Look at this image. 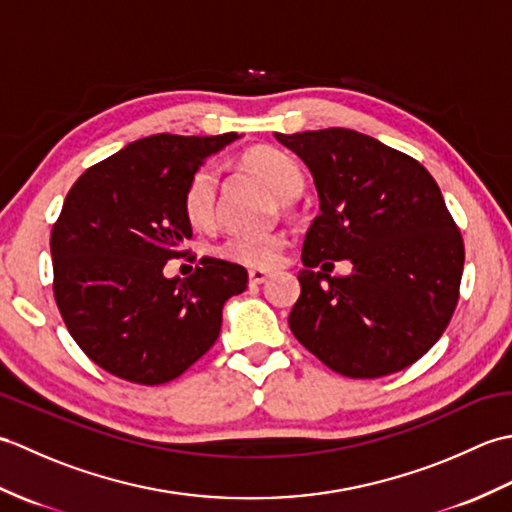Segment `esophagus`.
<instances>
[{
  "label": "esophagus",
  "mask_w": 512,
  "mask_h": 512,
  "mask_svg": "<svg viewBox=\"0 0 512 512\" xmlns=\"http://www.w3.org/2000/svg\"><path fill=\"white\" fill-rule=\"evenodd\" d=\"M268 277H270V270H266V268H250L248 270L250 284H264Z\"/></svg>",
  "instance_id": "34e87169"
}]
</instances>
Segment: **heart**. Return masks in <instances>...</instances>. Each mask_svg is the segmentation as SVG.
Instances as JSON below:
<instances>
[{
  "label": "heart",
  "instance_id": "heart-1",
  "mask_svg": "<svg viewBox=\"0 0 512 512\" xmlns=\"http://www.w3.org/2000/svg\"><path fill=\"white\" fill-rule=\"evenodd\" d=\"M244 165L262 178L277 198L292 200L303 189V173L299 165L288 154L279 149L262 147L250 151L244 158ZM215 193H217V173L213 167H202L191 176L187 189L182 195L184 217L193 226L211 224L215 213ZM284 248V237L277 233H239L224 239L220 253L231 257L235 262L250 266H270Z\"/></svg>",
  "mask_w": 512,
  "mask_h": 512
}]
</instances>
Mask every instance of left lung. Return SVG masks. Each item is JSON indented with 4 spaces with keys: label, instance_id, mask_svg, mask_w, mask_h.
<instances>
[{
    "label": "left lung",
    "instance_id": "left-lung-1",
    "mask_svg": "<svg viewBox=\"0 0 512 512\" xmlns=\"http://www.w3.org/2000/svg\"><path fill=\"white\" fill-rule=\"evenodd\" d=\"M275 138L306 162L321 206L303 242L292 334L350 378L416 363L447 330L464 268L462 235L436 180L418 160L354 129ZM328 258H350L353 273L330 278Z\"/></svg>",
    "mask_w": 512,
    "mask_h": 512
}]
</instances>
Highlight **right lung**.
Returning <instances> with one entry per match:
<instances>
[{
	"label": "right lung",
	"mask_w": 512,
	"mask_h": 512,
	"mask_svg": "<svg viewBox=\"0 0 512 512\" xmlns=\"http://www.w3.org/2000/svg\"><path fill=\"white\" fill-rule=\"evenodd\" d=\"M237 138H140L70 189L50 235L54 299L105 372L138 385L178 378L217 341L224 303L246 290V268L215 257L187 279L162 273L193 235L182 211L191 176Z\"/></svg>",
	"instance_id": "obj_1"
}]
</instances>
